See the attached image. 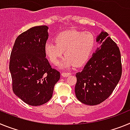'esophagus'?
Listing matches in <instances>:
<instances>
[{
  "instance_id": "1",
  "label": "esophagus",
  "mask_w": 130,
  "mask_h": 130,
  "mask_svg": "<svg viewBox=\"0 0 130 130\" xmlns=\"http://www.w3.org/2000/svg\"><path fill=\"white\" fill-rule=\"evenodd\" d=\"M61 75L62 77H68L71 75V73H68V72H62L61 73Z\"/></svg>"
}]
</instances>
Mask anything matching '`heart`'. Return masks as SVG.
<instances>
[{"instance_id": "1", "label": "heart", "mask_w": 130, "mask_h": 130, "mask_svg": "<svg viewBox=\"0 0 130 130\" xmlns=\"http://www.w3.org/2000/svg\"><path fill=\"white\" fill-rule=\"evenodd\" d=\"M55 43L47 42L44 53L49 61L58 65L63 55L66 56L60 64L62 68L85 64L94 47L95 38L92 33L77 30L64 31L55 37Z\"/></svg>"}]
</instances>
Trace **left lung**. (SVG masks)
Instances as JSON below:
<instances>
[{
  "instance_id": "left-lung-1",
  "label": "left lung",
  "mask_w": 130,
  "mask_h": 130,
  "mask_svg": "<svg viewBox=\"0 0 130 130\" xmlns=\"http://www.w3.org/2000/svg\"><path fill=\"white\" fill-rule=\"evenodd\" d=\"M100 46L81 72L76 73L75 96L88 105L101 104L109 97L122 75L121 56L117 43L102 31L96 38Z\"/></svg>"
}]
</instances>
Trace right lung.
I'll list each match as a JSON object with an SVG mask.
<instances>
[{"mask_svg":"<svg viewBox=\"0 0 130 130\" xmlns=\"http://www.w3.org/2000/svg\"><path fill=\"white\" fill-rule=\"evenodd\" d=\"M48 26H34L16 38L10 68L15 94L32 106L45 104L53 96L60 72L51 68L44 53Z\"/></svg>","mask_w":130,"mask_h":130,"instance_id":"obj_1","label":"right lung"}]
</instances>
